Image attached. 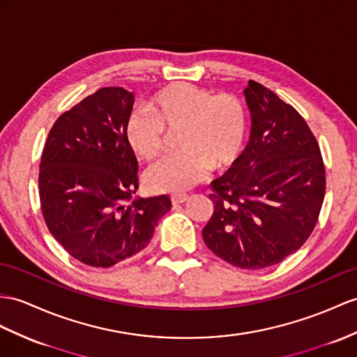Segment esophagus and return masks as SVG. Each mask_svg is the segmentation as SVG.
I'll return each instance as SVG.
<instances>
[{
	"instance_id": "1",
	"label": "esophagus",
	"mask_w": 357,
	"mask_h": 357,
	"mask_svg": "<svg viewBox=\"0 0 357 357\" xmlns=\"http://www.w3.org/2000/svg\"><path fill=\"white\" fill-rule=\"evenodd\" d=\"M186 199H188V195H186V194H172V195H171V203H172L174 206L185 203Z\"/></svg>"
}]
</instances>
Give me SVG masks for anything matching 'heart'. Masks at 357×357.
Listing matches in <instances>:
<instances>
[{
	"label": "heart",
	"instance_id": "1",
	"mask_svg": "<svg viewBox=\"0 0 357 357\" xmlns=\"http://www.w3.org/2000/svg\"><path fill=\"white\" fill-rule=\"evenodd\" d=\"M146 113H135L126 126L127 144L144 160H154L177 133L180 153L146 172L154 192H183L206 177L208 169L227 168L247 141V112L234 95L190 83H172L146 102Z\"/></svg>",
	"mask_w": 357,
	"mask_h": 357
}]
</instances>
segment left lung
<instances>
[{"label":"left lung","instance_id":"1","mask_svg":"<svg viewBox=\"0 0 357 357\" xmlns=\"http://www.w3.org/2000/svg\"><path fill=\"white\" fill-rule=\"evenodd\" d=\"M250 142L211 183L213 213L203 239L233 266L280 264L314 231L326 194L323 155L306 121L260 83L244 91Z\"/></svg>","mask_w":357,"mask_h":357}]
</instances>
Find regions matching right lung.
Segmentation results:
<instances>
[{
  "mask_svg": "<svg viewBox=\"0 0 357 357\" xmlns=\"http://www.w3.org/2000/svg\"><path fill=\"white\" fill-rule=\"evenodd\" d=\"M135 97L101 88L57 118L39 165V198L50 233L74 259L109 268L150 244L171 208L167 195L128 203L139 188L126 139Z\"/></svg>",
  "mask_w": 357,
  "mask_h": 357,
  "instance_id": "obj_1",
  "label": "right lung"
}]
</instances>
